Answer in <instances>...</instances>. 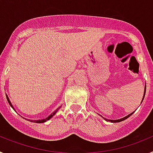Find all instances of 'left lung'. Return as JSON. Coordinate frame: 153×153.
I'll use <instances>...</instances> for the list:
<instances>
[{"instance_id": "1", "label": "left lung", "mask_w": 153, "mask_h": 153, "mask_svg": "<svg viewBox=\"0 0 153 153\" xmlns=\"http://www.w3.org/2000/svg\"><path fill=\"white\" fill-rule=\"evenodd\" d=\"M146 86H145V91H144V96H143V99H144V97H145V94H146ZM132 113H131V114L128 115V116H126V117H124V118L120 119V120H110V122H112V123H118V122H121V121H123V120H125L126 119H127V118H128V117H130V116H131V115L132 114ZM105 120H106V119H105Z\"/></svg>"}]
</instances>
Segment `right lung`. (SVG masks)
Masks as SVG:
<instances>
[{
  "mask_svg": "<svg viewBox=\"0 0 153 153\" xmlns=\"http://www.w3.org/2000/svg\"><path fill=\"white\" fill-rule=\"evenodd\" d=\"M6 97H7V100L8 102H9V104H10V106H11V107L13 108V106H12V105H11V102H10V100H9V98H8V97H7V95H6ZM58 109H56V111H54V112H53V113L52 114H51V115H50L49 117H47V118L44 119V120H30V122H33V123H44V122H46V121H47V120H49L50 119H51V117H52L53 116V115H55V113H56V112L58 111Z\"/></svg>",
  "mask_w": 153,
  "mask_h": 153,
  "instance_id": "1",
  "label": "right lung"
}]
</instances>
